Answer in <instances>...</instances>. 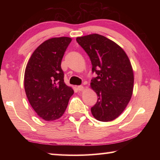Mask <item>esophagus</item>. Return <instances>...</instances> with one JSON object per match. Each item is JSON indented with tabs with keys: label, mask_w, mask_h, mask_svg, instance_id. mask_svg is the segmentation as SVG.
Here are the masks:
<instances>
[{
	"label": "esophagus",
	"mask_w": 160,
	"mask_h": 160,
	"mask_svg": "<svg viewBox=\"0 0 160 160\" xmlns=\"http://www.w3.org/2000/svg\"><path fill=\"white\" fill-rule=\"evenodd\" d=\"M77 89H78V91H82V90H83L84 87L82 85H79V86L77 87Z\"/></svg>",
	"instance_id": "1"
}]
</instances>
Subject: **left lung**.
I'll return each mask as SVG.
<instances>
[{
  "label": "left lung",
  "instance_id": "left-lung-1",
  "mask_svg": "<svg viewBox=\"0 0 160 160\" xmlns=\"http://www.w3.org/2000/svg\"><path fill=\"white\" fill-rule=\"evenodd\" d=\"M76 41L88 53L92 71L97 75L91 80V88L98 97L91 112L99 121L114 120L125 109L133 90V71L128 57L118 44L102 35H87Z\"/></svg>",
  "mask_w": 160,
  "mask_h": 160
}]
</instances>
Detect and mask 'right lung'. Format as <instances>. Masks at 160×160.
I'll list each match as a JSON object with an SVG mask.
<instances>
[{
	"mask_svg": "<svg viewBox=\"0 0 160 160\" xmlns=\"http://www.w3.org/2000/svg\"><path fill=\"white\" fill-rule=\"evenodd\" d=\"M71 38H51L32 53L25 72V90L32 107L45 121L63 114L74 92L64 82L61 61Z\"/></svg>",
	"mask_w": 160,
	"mask_h": 160,
	"instance_id": "right-lung-1",
	"label": "right lung"
}]
</instances>
